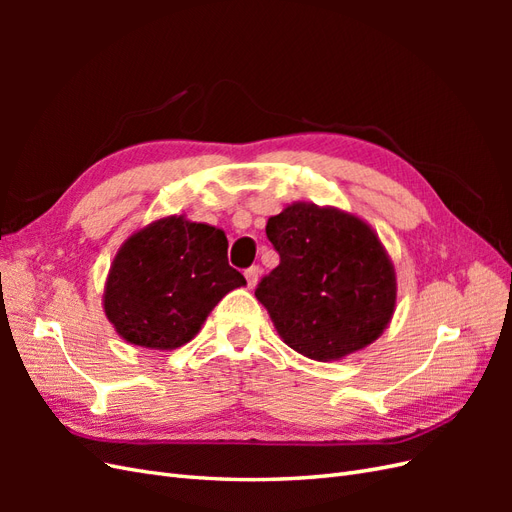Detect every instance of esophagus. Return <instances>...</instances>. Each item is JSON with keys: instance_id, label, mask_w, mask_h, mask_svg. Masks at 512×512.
Masks as SVG:
<instances>
[{"instance_id": "esophagus-1", "label": "esophagus", "mask_w": 512, "mask_h": 512, "mask_svg": "<svg viewBox=\"0 0 512 512\" xmlns=\"http://www.w3.org/2000/svg\"><path fill=\"white\" fill-rule=\"evenodd\" d=\"M258 275H260V269L254 265L250 269H245V280H247V286L254 288L258 284Z\"/></svg>"}]
</instances>
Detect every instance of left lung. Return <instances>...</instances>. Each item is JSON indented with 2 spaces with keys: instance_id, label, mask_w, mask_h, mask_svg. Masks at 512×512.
<instances>
[{
  "instance_id": "1",
  "label": "left lung",
  "mask_w": 512,
  "mask_h": 512,
  "mask_svg": "<svg viewBox=\"0 0 512 512\" xmlns=\"http://www.w3.org/2000/svg\"><path fill=\"white\" fill-rule=\"evenodd\" d=\"M280 265L256 299L292 350L339 361L384 333L395 312V267L365 220L314 203H292L267 222Z\"/></svg>"
}]
</instances>
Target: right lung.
<instances>
[{"instance_id": "right-lung-1", "label": "right lung", "mask_w": 512, "mask_h": 512, "mask_svg": "<svg viewBox=\"0 0 512 512\" xmlns=\"http://www.w3.org/2000/svg\"><path fill=\"white\" fill-rule=\"evenodd\" d=\"M222 228L168 215L121 243L104 284V314L119 337L149 350H175L203 327L245 277L228 265Z\"/></svg>"}]
</instances>
